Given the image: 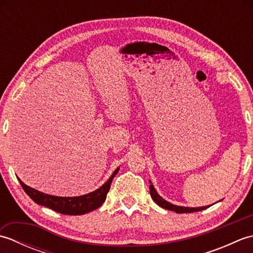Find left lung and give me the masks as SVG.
<instances>
[{
    "mask_svg": "<svg viewBox=\"0 0 253 253\" xmlns=\"http://www.w3.org/2000/svg\"><path fill=\"white\" fill-rule=\"evenodd\" d=\"M150 181V180H149ZM150 184H151V181H150ZM150 195H151V198L153 199V201L159 204L161 208L166 209V210H169V211H174L176 213H192V212H198V211H202V210L207 209L209 207H202V208H186V207H177L174 206V204H171L168 201H165L163 198H161L158 192L155 191L153 185L151 184L150 185Z\"/></svg>",
    "mask_w": 253,
    "mask_h": 253,
    "instance_id": "left-lung-1",
    "label": "left lung"
}]
</instances>
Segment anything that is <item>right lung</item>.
I'll return each mask as SVG.
<instances>
[{"instance_id":"obj_1","label":"right lung","mask_w":253,"mask_h":253,"mask_svg":"<svg viewBox=\"0 0 253 253\" xmlns=\"http://www.w3.org/2000/svg\"><path fill=\"white\" fill-rule=\"evenodd\" d=\"M118 170H120V168H117L114 170V173L112 174L110 179L107 180L104 185H102V187H100L99 189L82 197L63 198L50 196L25 185L20 179L19 182L27 195H28L36 203L40 204V206L52 209L53 211L65 214V215H83V214L93 211V210L98 209L103 204L106 199L107 192L110 190L112 180L118 173Z\"/></svg>"}]
</instances>
